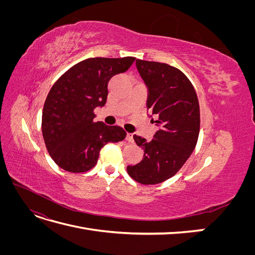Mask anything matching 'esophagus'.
<instances>
[{
  "label": "esophagus",
  "mask_w": 255,
  "mask_h": 255,
  "mask_svg": "<svg viewBox=\"0 0 255 255\" xmlns=\"http://www.w3.org/2000/svg\"><path fill=\"white\" fill-rule=\"evenodd\" d=\"M127 140H128V142H133V141H134V138H133V134H130V133H128V134H127Z\"/></svg>",
  "instance_id": "obj_1"
}]
</instances>
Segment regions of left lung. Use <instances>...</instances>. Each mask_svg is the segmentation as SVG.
<instances>
[{
  "label": "left lung",
  "instance_id": "8db88e82",
  "mask_svg": "<svg viewBox=\"0 0 255 255\" xmlns=\"http://www.w3.org/2000/svg\"><path fill=\"white\" fill-rule=\"evenodd\" d=\"M146 86V106L159 128L151 141L134 135L144 155L139 164L128 166L129 176L143 185H155L172 177L195 150L200 132V106L191 82L168 64L136 59Z\"/></svg>",
  "mask_w": 255,
  "mask_h": 255
}]
</instances>
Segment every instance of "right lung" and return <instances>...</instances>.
Here are the masks:
<instances>
[{"instance_id":"1","label":"right lung","mask_w":255,"mask_h":255,"mask_svg":"<svg viewBox=\"0 0 255 255\" xmlns=\"http://www.w3.org/2000/svg\"><path fill=\"white\" fill-rule=\"evenodd\" d=\"M135 57L84 59L54 83L43 105L41 129L52 159L64 170L86 172L97 164L109 142L122 141L127 132L118 126L95 122V109L104 106L107 83L126 72Z\"/></svg>"}]
</instances>
